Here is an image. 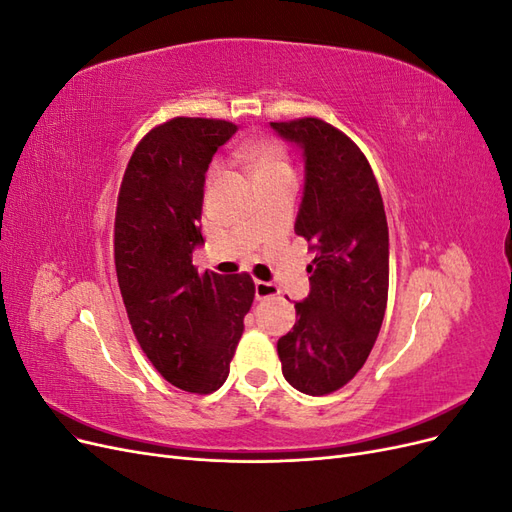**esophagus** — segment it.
I'll return each instance as SVG.
<instances>
[{
    "label": "esophagus",
    "mask_w": 512,
    "mask_h": 512,
    "mask_svg": "<svg viewBox=\"0 0 512 512\" xmlns=\"http://www.w3.org/2000/svg\"><path fill=\"white\" fill-rule=\"evenodd\" d=\"M275 294H280V288H277L275 284L271 282H256V299L262 301V299H269V297H275Z\"/></svg>",
    "instance_id": "obj_1"
}]
</instances>
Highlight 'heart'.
<instances>
[{
	"label": "heart",
	"instance_id": "heart-1",
	"mask_svg": "<svg viewBox=\"0 0 512 512\" xmlns=\"http://www.w3.org/2000/svg\"><path fill=\"white\" fill-rule=\"evenodd\" d=\"M239 160L245 166L247 173H250V177L254 179V183H258L262 179H269L273 175L288 173L290 170L284 147L275 141L250 143L239 151ZM215 177H218V170H211L209 183H213Z\"/></svg>",
	"mask_w": 512,
	"mask_h": 512
}]
</instances>
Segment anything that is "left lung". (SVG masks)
<instances>
[{"mask_svg": "<svg viewBox=\"0 0 512 512\" xmlns=\"http://www.w3.org/2000/svg\"><path fill=\"white\" fill-rule=\"evenodd\" d=\"M271 128L301 147L305 190L294 232L312 243L309 294L277 342L282 374L305 395H329L365 365L389 297V226L363 151L331 123L303 117Z\"/></svg>", "mask_w": 512, "mask_h": 512, "instance_id": "obj_1", "label": "left lung"}]
</instances>
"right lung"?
<instances>
[{
	"label": "right lung",
	"mask_w": 512,
	"mask_h": 512,
	"mask_svg": "<svg viewBox=\"0 0 512 512\" xmlns=\"http://www.w3.org/2000/svg\"><path fill=\"white\" fill-rule=\"evenodd\" d=\"M237 132L222 119L175 117L128 162L115 213V271L132 331L164 380L207 395L226 382L254 301L247 273H198L205 173Z\"/></svg>",
	"instance_id": "1"
}]
</instances>
